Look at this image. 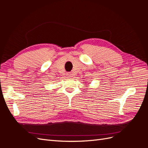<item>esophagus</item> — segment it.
Returning a JSON list of instances; mask_svg holds the SVG:
<instances>
[{
  "mask_svg": "<svg viewBox=\"0 0 148 148\" xmlns=\"http://www.w3.org/2000/svg\"><path fill=\"white\" fill-rule=\"evenodd\" d=\"M68 75L69 76V77H71V74H70V73H69V74H68Z\"/></svg>",
  "mask_w": 148,
  "mask_h": 148,
  "instance_id": "obj_1",
  "label": "esophagus"
}]
</instances>
